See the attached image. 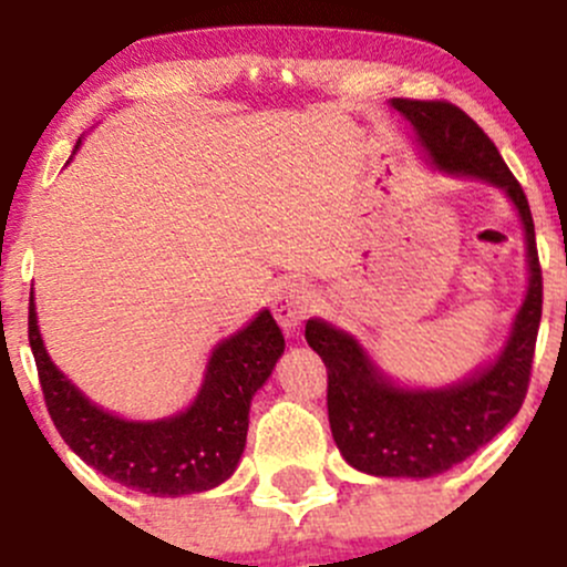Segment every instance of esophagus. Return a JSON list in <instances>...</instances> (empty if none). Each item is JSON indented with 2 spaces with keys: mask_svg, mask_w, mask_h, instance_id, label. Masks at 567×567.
Listing matches in <instances>:
<instances>
[{
  "mask_svg": "<svg viewBox=\"0 0 567 567\" xmlns=\"http://www.w3.org/2000/svg\"><path fill=\"white\" fill-rule=\"evenodd\" d=\"M315 293L303 282H288L274 296V318L285 333H299L303 320L315 312Z\"/></svg>",
  "mask_w": 567,
  "mask_h": 567,
  "instance_id": "34e87169",
  "label": "esophagus"
}]
</instances>
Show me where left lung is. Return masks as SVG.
<instances>
[{
	"mask_svg": "<svg viewBox=\"0 0 567 567\" xmlns=\"http://www.w3.org/2000/svg\"><path fill=\"white\" fill-rule=\"evenodd\" d=\"M391 109L408 118L434 171L503 189L519 214L527 258V290L503 348L454 383H399L359 337L323 318L307 320L309 348L329 369V424L339 454L367 475L421 481L473 456L519 413L538 339L544 279L527 195L484 130L451 103L393 97Z\"/></svg>",
	"mask_w": 567,
	"mask_h": 567,
	"instance_id": "left-lung-1",
	"label": "left lung"
}]
</instances>
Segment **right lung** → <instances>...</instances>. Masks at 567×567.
<instances>
[{
  "instance_id": "obj_1",
  "label": "right lung",
  "mask_w": 567,
  "mask_h": 567,
  "mask_svg": "<svg viewBox=\"0 0 567 567\" xmlns=\"http://www.w3.org/2000/svg\"><path fill=\"white\" fill-rule=\"evenodd\" d=\"M81 148V138L73 154ZM73 159V157H70ZM68 159V163H70ZM29 344L53 424L64 443L116 484L154 497H184L225 484L247 445L249 404L285 353L268 309L214 344L193 402L174 415L130 421L100 408L48 355L29 299Z\"/></svg>"
}]
</instances>
